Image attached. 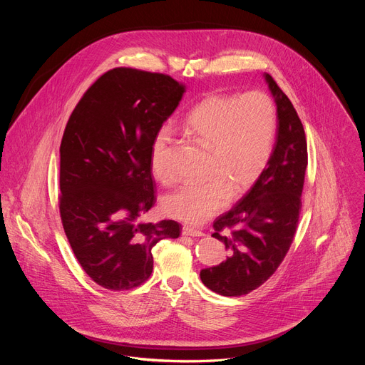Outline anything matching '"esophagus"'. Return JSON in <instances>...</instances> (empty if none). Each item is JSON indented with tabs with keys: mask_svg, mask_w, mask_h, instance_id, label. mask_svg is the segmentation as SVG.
Wrapping results in <instances>:
<instances>
[{
	"mask_svg": "<svg viewBox=\"0 0 365 365\" xmlns=\"http://www.w3.org/2000/svg\"><path fill=\"white\" fill-rule=\"evenodd\" d=\"M182 234H183V235H187V237H202V235H205L202 231L193 230V228H190V227H183V228H182Z\"/></svg>",
	"mask_w": 365,
	"mask_h": 365,
	"instance_id": "34e87169",
	"label": "esophagus"
}]
</instances>
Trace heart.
I'll return each instance as SVG.
<instances>
[{
  "label": "heart",
  "instance_id": "heart-1",
  "mask_svg": "<svg viewBox=\"0 0 365 365\" xmlns=\"http://www.w3.org/2000/svg\"><path fill=\"white\" fill-rule=\"evenodd\" d=\"M277 117L272 98L259 91L241 96L211 95L187 114L185 130L207 148L202 180L185 182L163 197L166 215L199 225L218 214L230 193L241 195L267 168L276 140ZM172 140L162 127L151 143L150 168L154 179L170 183L165 154Z\"/></svg>",
  "mask_w": 365,
  "mask_h": 365
}]
</instances>
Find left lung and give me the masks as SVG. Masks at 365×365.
<instances>
[{
    "instance_id": "left-lung-1",
    "label": "left lung",
    "mask_w": 365,
    "mask_h": 365,
    "mask_svg": "<svg viewBox=\"0 0 365 365\" xmlns=\"http://www.w3.org/2000/svg\"><path fill=\"white\" fill-rule=\"evenodd\" d=\"M277 108L273 154L250 190L214 222V238L230 252L225 262L200 270L202 283L222 296H242L262 286L284 259L299 222L307 166L303 125L274 79L263 75Z\"/></svg>"
}]
</instances>
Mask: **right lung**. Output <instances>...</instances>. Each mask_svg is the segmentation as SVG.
<instances>
[{"label":"right lung","instance_id":"add662e5","mask_svg":"<svg viewBox=\"0 0 365 365\" xmlns=\"http://www.w3.org/2000/svg\"><path fill=\"white\" fill-rule=\"evenodd\" d=\"M185 92L168 75L115 68L85 92L66 124L61 218L79 264L103 289L144 283L153 272L151 248L180 235L176 221L138 218L155 202L153 138Z\"/></svg>","mask_w":365,"mask_h":365}]
</instances>
